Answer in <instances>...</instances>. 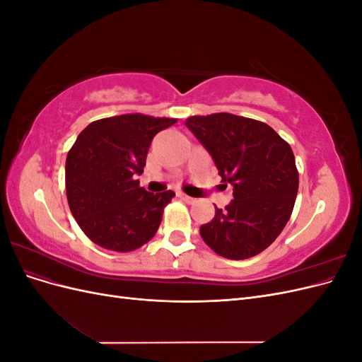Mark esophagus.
<instances>
[{"instance_id": "1", "label": "esophagus", "mask_w": 362, "mask_h": 362, "mask_svg": "<svg viewBox=\"0 0 362 362\" xmlns=\"http://www.w3.org/2000/svg\"><path fill=\"white\" fill-rule=\"evenodd\" d=\"M178 198H180L181 201H184L185 204H193V202H194V199H193V198H190V196L184 194V193H178Z\"/></svg>"}]
</instances>
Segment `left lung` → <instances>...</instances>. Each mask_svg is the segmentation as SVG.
Returning <instances> with one entry per match:
<instances>
[{"label": "left lung", "mask_w": 362, "mask_h": 362, "mask_svg": "<svg viewBox=\"0 0 362 362\" xmlns=\"http://www.w3.org/2000/svg\"><path fill=\"white\" fill-rule=\"evenodd\" d=\"M192 133L210 152L223 182L234 185L225 210L216 206L201 226L217 255L247 259L267 249L286 228L299 189L290 145L267 124L231 113L190 116Z\"/></svg>", "instance_id": "obj_1"}]
</instances>
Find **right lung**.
Masks as SVG:
<instances>
[{
    "instance_id": "1",
    "label": "right lung",
    "mask_w": 362,
    "mask_h": 362,
    "mask_svg": "<svg viewBox=\"0 0 362 362\" xmlns=\"http://www.w3.org/2000/svg\"><path fill=\"white\" fill-rule=\"evenodd\" d=\"M173 117L129 113L93 120L66 157V198L74 218L92 242L131 252L156 235L175 193L140 187L151 141Z\"/></svg>"
}]
</instances>
